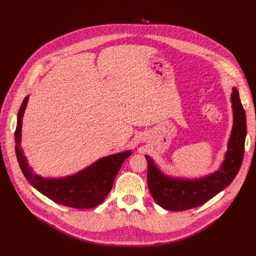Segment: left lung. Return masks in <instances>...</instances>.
<instances>
[{
	"mask_svg": "<svg viewBox=\"0 0 256 256\" xmlns=\"http://www.w3.org/2000/svg\"><path fill=\"white\" fill-rule=\"evenodd\" d=\"M232 106L234 111V125L226 160L220 170L212 175L193 180L172 178L161 173L154 161L148 156H145L148 189L152 198L162 208L171 212H184L198 207L233 182L242 164L246 136V112L235 88L232 94Z\"/></svg>",
	"mask_w": 256,
	"mask_h": 256,
	"instance_id": "obj_1",
	"label": "left lung"
}]
</instances>
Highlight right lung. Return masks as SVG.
I'll use <instances>...</instances> for the list:
<instances>
[{
    "label": "right lung",
    "instance_id": "obj_1",
    "mask_svg": "<svg viewBox=\"0 0 256 256\" xmlns=\"http://www.w3.org/2000/svg\"><path fill=\"white\" fill-rule=\"evenodd\" d=\"M28 97L24 98L20 106L17 118V127L14 131L16 141V154L23 175L33 187L52 200L53 202L67 207L88 209L94 208L109 194L114 180L120 168L131 152H124L111 154L96 161L83 171L65 178H44L36 175L30 168L26 158L20 147L22 118L28 104Z\"/></svg>",
    "mask_w": 256,
    "mask_h": 256
}]
</instances>
